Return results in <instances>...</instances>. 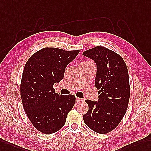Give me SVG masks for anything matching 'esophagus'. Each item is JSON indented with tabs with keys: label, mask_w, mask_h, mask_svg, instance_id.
<instances>
[{
	"label": "esophagus",
	"mask_w": 151,
	"mask_h": 151,
	"mask_svg": "<svg viewBox=\"0 0 151 151\" xmlns=\"http://www.w3.org/2000/svg\"><path fill=\"white\" fill-rule=\"evenodd\" d=\"M81 101H83V99L79 98V97H76V102L79 103V102H81Z\"/></svg>",
	"instance_id": "34e87169"
}]
</instances>
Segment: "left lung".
I'll list each match as a JSON object with an SVG mask.
<instances>
[{
    "label": "left lung",
    "mask_w": 151,
    "mask_h": 151,
    "mask_svg": "<svg viewBox=\"0 0 151 151\" xmlns=\"http://www.w3.org/2000/svg\"><path fill=\"white\" fill-rule=\"evenodd\" d=\"M83 55L97 65L95 85L99 90L97 102L85 101L89 108L83 120L91 130L106 134L118 126L127 108L130 86L127 66L120 55L104 47H95Z\"/></svg>",
    "instance_id": "obj_1"
}]
</instances>
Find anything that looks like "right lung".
<instances>
[{
  "mask_svg": "<svg viewBox=\"0 0 151 151\" xmlns=\"http://www.w3.org/2000/svg\"><path fill=\"white\" fill-rule=\"evenodd\" d=\"M79 52L45 47L25 63L20 84L22 101L33 126L44 134L60 130L76 103L74 95L55 93L53 85L63 79L66 67Z\"/></svg>",
  "mask_w": 151,
  "mask_h": 151,
  "instance_id": "1",
  "label": "right lung"
}]
</instances>
